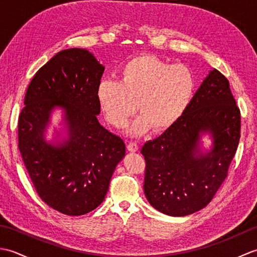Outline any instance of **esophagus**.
Instances as JSON below:
<instances>
[{
    "label": "esophagus",
    "instance_id": "esophagus-1",
    "mask_svg": "<svg viewBox=\"0 0 257 257\" xmlns=\"http://www.w3.org/2000/svg\"><path fill=\"white\" fill-rule=\"evenodd\" d=\"M127 149L130 151V152H136L138 151V145L136 143H129L127 145Z\"/></svg>",
    "mask_w": 257,
    "mask_h": 257
}]
</instances>
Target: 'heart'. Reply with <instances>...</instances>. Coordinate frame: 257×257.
Here are the masks:
<instances>
[{
	"label": "heart",
	"instance_id": "b5f03b06",
	"mask_svg": "<svg viewBox=\"0 0 257 257\" xmlns=\"http://www.w3.org/2000/svg\"><path fill=\"white\" fill-rule=\"evenodd\" d=\"M195 75L182 64L172 65L152 55L130 59L119 70V80L103 79L97 99L107 120L123 127L137 103L139 116L129 125L132 136L169 128L187 110L194 96Z\"/></svg>",
	"mask_w": 257,
	"mask_h": 257
}]
</instances>
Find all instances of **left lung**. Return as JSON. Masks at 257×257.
I'll return each instance as SVG.
<instances>
[{
	"instance_id": "obj_1",
	"label": "left lung",
	"mask_w": 257,
	"mask_h": 257,
	"mask_svg": "<svg viewBox=\"0 0 257 257\" xmlns=\"http://www.w3.org/2000/svg\"><path fill=\"white\" fill-rule=\"evenodd\" d=\"M241 113L224 75L213 69L187 110L159 137L144 145V190L163 214L184 216L203 209L227 177L241 137ZM212 140L200 146L202 134Z\"/></svg>"
}]
</instances>
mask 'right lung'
Instances as JSON below:
<instances>
[{
    "mask_svg": "<svg viewBox=\"0 0 257 257\" xmlns=\"http://www.w3.org/2000/svg\"><path fill=\"white\" fill-rule=\"evenodd\" d=\"M103 70L87 50L58 52L31 80L19 117V149L36 192L66 215L86 214L101 203L125 155L123 140L97 119ZM56 107L63 110L68 138L47 143L46 128Z\"/></svg>",
    "mask_w": 257,
    "mask_h": 257,
    "instance_id": "right-lung-1",
    "label": "right lung"
}]
</instances>
